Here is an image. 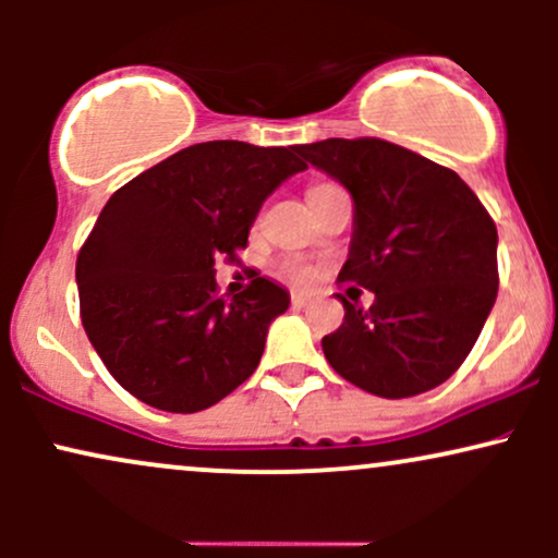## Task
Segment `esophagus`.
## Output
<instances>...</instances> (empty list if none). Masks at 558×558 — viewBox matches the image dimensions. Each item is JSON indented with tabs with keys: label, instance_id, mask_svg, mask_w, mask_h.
<instances>
[{
	"label": "esophagus",
	"instance_id": "1",
	"mask_svg": "<svg viewBox=\"0 0 558 558\" xmlns=\"http://www.w3.org/2000/svg\"><path fill=\"white\" fill-rule=\"evenodd\" d=\"M306 301H310V296H306V293H299V291L291 293V304L293 306H304Z\"/></svg>",
	"mask_w": 558,
	"mask_h": 558
}]
</instances>
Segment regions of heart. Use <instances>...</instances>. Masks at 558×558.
Wrapping results in <instances>:
<instances>
[{
    "label": "heart",
    "mask_w": 558,
    "mask_h": 558,
    "mask_svg": "<svg viewBox=\"0 0 558 558\" xmlns=\"http://www.w3.org/2000/svg\"><path fill=\"white\" fill-rule=\"evenodd\" d=\"M328 185H336V183H317L312 185V191L328 189ZM280 272H283L286 280H291V283L296 286H310L312 280H315V270H312L310 265H304V262H283V265H280Z\"/></svg>",
    "instance_id": "obj_1"
}]
</instances>
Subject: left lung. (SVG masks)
Masks as SVG:
<instances>
[{
  "mask_svg": "<svg viewBox=\"0 0 558 558\" xmlns=\"http://www.w3.org/2000/svg\"><path fill=\"white\" fill-rule=\"evenodd\" d=\"M296 151L354 198V239L338 283L375 293L369 310L338 293L345 315L323 338L325 360L383 399L446 383L498 293L488 209L457 172L390 141L325 138Z\"/></svg>",
  "mask_w": 558,
  "mask_h": 558,
  "instance_id": "obj_1",
  "label": "left lung"
}]
</instances>
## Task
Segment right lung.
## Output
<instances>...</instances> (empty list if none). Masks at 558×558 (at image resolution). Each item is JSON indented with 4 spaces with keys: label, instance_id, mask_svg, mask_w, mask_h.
Wrapping results in <instances>:
<instances>
[{
    "label": "right lung",
    "instance_id": "1",
    "mask_svg": "<svg viewBox=\"0 0 558 558\" xmlns=\"http://www.w3.org/2000/svg\"><path fill=\"white\" fill-rule=\"evenodd\" d=\"M304 168L296 146L204 141L110 196L75 280L83 330L128 393L194 414L257 369L288 293L254 272L233 299L220 296L215 262L239 259L262 202Z\"/></svg>",
    "mask_w": 558,
    "mask_h": 558
}]
</instances>
